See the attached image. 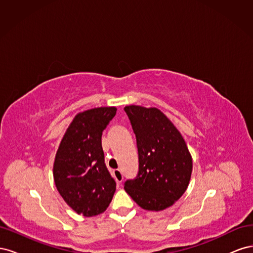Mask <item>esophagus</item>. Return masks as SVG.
Returning a JSON list of instances; mask_svg holds the SVG:
<instances>
[{"instance_id": "esophagus-1", "label": "esophagus", "mask_w": 253, "mask_h": 253, "mask_svg": "<svg viewBox=\"0 0 253 253\" xmlns=\"http://www.w3.org/2000/svg\"><path fill=\"white\" fill-rule=\"evenodd\" d=\"M114 177L116 179L118 183H120L122 180H124V176H122V173L120 170H114Z\"/></svg>"}]
</instances>
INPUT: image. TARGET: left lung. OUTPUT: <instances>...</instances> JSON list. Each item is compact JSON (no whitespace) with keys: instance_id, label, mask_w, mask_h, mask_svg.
Returning <instances> with one entry per match:
<instances>
[{"instance_id":"left-lung-1","label":"left lung","mask_w":253,"mask_h":253,"mask_svg":"<svg viewBox=\"0 0 253 253\" xmlns=\"http://www.w3.org/2000/svg\"><path fill=\"white\" fill-rule=\"evenodd\" d=\"M136 135L139 172L125 185L140 208L163 211L186 192L193 169L192 156L182 135L157 108H125Z\"/></svg>"}]
</instances>
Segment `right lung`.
<instances>
[{
    "label": "right lung",
    "instance_id": "1",
    "mask_svg": "<svg viewBox=\"0 0 253 253\" xmlns=\"http://www.w3.org/2000/svg\"><path fill=\"white\" fill-rule=\"evenodd\" d=\"M116 111L115 106H101L78 113L56 153L52 174L58 192L76 213L85 217L103 213L116 191L101 145L103 129Z\"/></svg>",
    "mask_w": 253,
    "mask_h": 253
}]
</instances>
